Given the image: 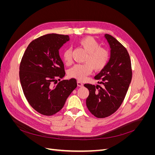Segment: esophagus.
Instances as JSON below:
<instances>
[{
    "label": "esophagus",
    "instance_id": "esophagus-1",
    "mask_svg": "<svg viewBox=\"0 0 155 155\" xmlns=\"http://www.w3.org/2000/svg\"><path fill=\"white\" fill-rule=\"evenodd\" d=\"M77 85L79 87H82L83 86V84L81 82H80V81H78L77 82Z\"/></svg>",
    "mask_w": 155,
    "mask_h": 155
}]
</instances>
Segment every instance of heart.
Segmentation results:
<instances>
[{
  "label": "heart",
  "mask_w": 155,
  "mask_h": 155,
  "mask_svg": "<svg viewBox=\"0 0 155 155\" xmlns=\"http://www.w3.org/2000/svg\"><path fill=\"white\" fill-rule=\"evenodd\" d=\"M79 44L88 53L83 64H76L68 71V76L79 81H83L90 74L92 68L95 71L104 69L109 60V53L107 50L100 47L98 42L92 37L88 36L82 38ZM63 59L67 64L72 62V50L67 48L63 53Z\"/></svg>",
  "instance_id": "b5f03b06"
}]
</instances>
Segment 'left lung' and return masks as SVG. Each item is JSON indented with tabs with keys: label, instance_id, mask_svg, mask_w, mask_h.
<instances>
[{
	"label": "left lung",
	"instance_id": "obj_1",
	"mask_svg": "<svg viewBox=\"0 0 155 155\" xmlns=\"http://www.w3.org/2000/svg\"><path fill=\"white\" fill-rule=\"evenodd\" d=\"M110 48V57L105 67L94 77L101 79L100 85L85 84L89 91L86 100L88 110L98 118H106L119 109L132 79V69L127 50L110 35L105 34Z\"/></svg>",
	"mask_w": 155,
	"mask_h": 155
}]
</instances>
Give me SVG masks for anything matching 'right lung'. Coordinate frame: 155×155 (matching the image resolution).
<instances>
[{
	"mask_svg": "<svg viewBox=\"0 0 155 155\" xmlns=\"http://www.w3.org/2000/svg\"><path fill=\"white\" fill-rule=\"evenodd\" d=\"M69 40L68 35L56 34L41 36L31 42L22 58L19 78L23 92L32 108L43 115L57 113L77 87L74 78L53 85L65 75L59 50Z\"/></svg>",
	"mask_w": 155,
	"mask_h": 155,
	"instance_id": "obj_1",
	"label": "right lung"
}]
</instances>
